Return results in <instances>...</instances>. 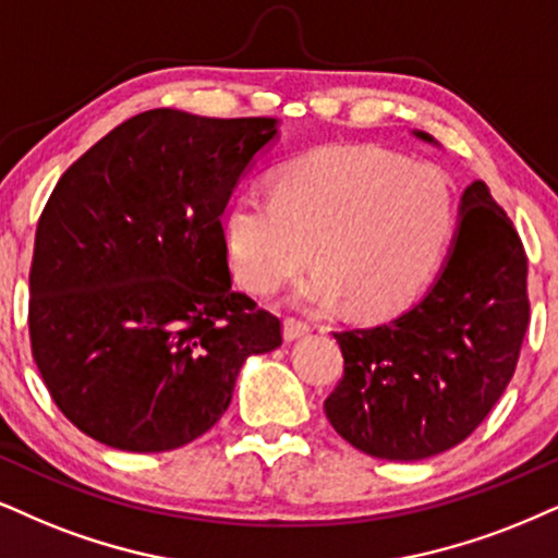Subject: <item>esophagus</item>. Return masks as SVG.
Segmentation results:
<instances>
[{"instance_id":"34e87169","label":"esophagus","mask_w":558,"mask_h":558,"mask_svg":"<svg viewBox=\"0 0 558 558\" xmlns=\"http://www.w3.org/2000/svg\"><path fill=\"white\" fill-rule=\"evenodd\" d=\"M311 331H313V326L307 320H300V318H287L284 320V339L287 341H298Z\"/></svg>"}]
</instances>
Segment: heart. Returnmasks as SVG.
Returning <instances> with one entry per match:
<instances>
[{
	"label": "heart",
	"instance_id": "heart-1",
	"mask_svg": "<svg viewBox=\"0 0 558 558\" xmlns=\"http://www.w3.org/2000/svg\"><path fill=\"white\" fill-rule=\"evenodd\" d=\"M456 191L435 165L339 144L292 160L271 191L243 189L225 211V245L251 292L279 290L313 256L294 300L360 315L409 305L456 232Z\"/></svg>",
	"mask_w": 558,
	"mask_h": 558
}]
</instances>
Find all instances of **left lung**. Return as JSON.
<instances>
[{
	"label": "left lung",
	"instance_id": "1",
	"mask_svg": "<svg viewBox=\"0 0 558 558\" xmlns=\"http://www.w3.org/2000/svg\"><path fill=\"white\" fill-rule=\"evenodd\" d=\"M527 320L525 247L489 185L473 181L429 292L393 320L333 333L343 375L323 403L328 422L373 458L424 460L450 450L510 385Z\"/></svg>",
	"mask_w": 558,
	"mask_h": 558
}]
</instances>
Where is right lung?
Listing matches in <instances>:
<instances>
[{
    "mask_svg": "<svg viewBox=\"0 0 558 558\" xmlns=\"http://www.w3.org/2000/svg\"><path fill=\"white\" fill-rule=\"evenodd\" d=\"M277 119L155 108L59 178L38 219L31 349L53 403L98 442L165 452L232 401L281 320L232 290L225 206Z\"/></svg>",
    "mask_w": 558,
    "mask_h": 558,
    "instance_id": "obj_1",
    "label": "right lung"
}]
</instances>
